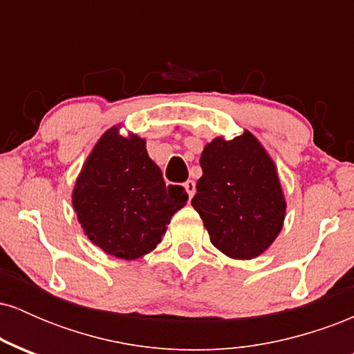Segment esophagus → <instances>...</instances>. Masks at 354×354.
Returning a JSON list of instances; mask_svg holds the SVG:
<instances>
[{"label":"esophagus","mask_w":354,"mask_h":354,"mask_svg":"<svg viewBox=\"0 0 354 354\" xmlns=\"http://www.w3.org/2000/svg\"><path fill=\"white\" fill-rule=\"evenodd\" d=\"M185 189H186V193H188V198L191 200V198L194 196V193H196V185H194V181L193 180H188L185 183Z\"/></svg>","instance_id":"obj_1"}]
</instances>
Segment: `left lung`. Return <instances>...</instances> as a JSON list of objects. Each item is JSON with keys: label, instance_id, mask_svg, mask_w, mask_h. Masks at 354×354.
Masks as SVG:
<instances>
[{"label": "left lung", "instance_id": "left-lung-1", "mask_svg": "<svg viewBox=\"0 0 354 354\" xmlns=\"http://www.w3.org/2000/svg\"><path fill=\"white\" fill-rule=\"evenodd\" d=\"M203 176L191 200L214 248L233 259H253L273 245L286 216L278 169L248 129L214 138L203 149Z\"/></svg>", "mask_w": 354, "mask_h": 354}]
</instances>
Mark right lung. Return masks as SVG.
<instances>
[{
  "instance_id": "right-lung-1",
  "label": "right lung",
  "mask_w": 354,
  "mask_h": 354,
  "mask_svg": "<svg viewBox=\"0 0 354 354\" xmlns=\"http://www.w3.org/2000/svg\"><path fill=\"white\" fill-rule=\"evenodd\" d=\"M120 128L104 131L89 153L73 188V208L93 245L129 261L158 246L188 194L166 186L146 141L135 133L121 136Z\"/></svg>"
}]
</instances>
